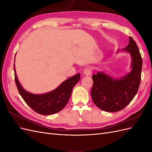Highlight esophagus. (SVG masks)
<instances>
[{
    "mask_svg": "<svg viewBox=\"0 0 152 152\" xmlns=\"http://www.w3.org/2000/svg\"><path fill=\"white\" fill-rule=\"evenodd\" d=\"M83 73L85 75L87 76H89L91 75L92 73V71H91V69L90 68H86L84 69L83 70Z\"/></svg>",
    "mask_w": 152,
    "mask_h": 152,
    "instance_id": "34e87169",
    "label": "esophagus"
}]
</instances>
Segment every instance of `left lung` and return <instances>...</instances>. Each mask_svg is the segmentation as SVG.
Listing matches in <instances>:
<instances>
[{
  "mask_svg": "<svg viewBox=\"0 0 152 152\" xmlns=\"http://www.w3.org/2000/svg\"><path fill=\"white\" fill-rule=\"evenodd\" d=\"M129 43L122 50L130 53L131 71L121 79H114L99 72L93 75L91 94L94 103L108 112L121 111L134 98L138 91L142 70V58L135 41L129 37ZM120 50H118V52Z\"/></svg>",
  "mask_w": 152,
  "mask_h": 152,
  "instance_id": "left-lung-1",
  "label": "left lung"
}]
</instances>
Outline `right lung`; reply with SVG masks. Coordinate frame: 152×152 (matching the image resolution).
Returning <instances> with one entry per match:
<instances>
[{
    "label": "right lung",
    "mask_w": 152,
    "mask_h": 152,
    "mask_svg": "<svg viewBox=\"0 0 152 152\" xmlns=\"http://www.w3.org/2000/svg\"><path fill=\"white\" fill-rule=\"evenodd\" d=\"M15 82L17 88L25 103L34 111L44 115L59 112L65 107L70 98L73 87L80 80V73L69 78L56 89L42 94H34L27 92L20 84L14 65Z\"/></svg>",
    "instance_id": "right-lung-1"
}]
</instances>
